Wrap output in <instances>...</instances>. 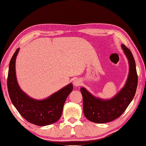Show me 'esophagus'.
<instances>
[{"label": "esophagus", "instance_id": "34e87169", "mask_svg": "<svg viewBox=\"0 0 146 146\" xmlns=\"http://www.w3.org/2000/svg\"><path fill=\"white\" fill-rule=\"evenodd\" d=\"M73 84H74L75 86H76V87H77V86H80V85L81 84V81L80 79H76L75 80H74V81H73Z\"/></svg>", "mask_w": 146, "mask_h": 146}]
</instances>
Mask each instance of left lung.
Returning <instances> with one entry per match:
<instances>
[{
  "label": "left lung",
  "instance_id": "1",
  "mask_svg": "<svg viewBox=\"0 0 146 146\" xmlns=\"http://www.w3.org/2000/svg\"><path fill=\"white\" fill-rule=\"evenodd\" d=\"M121 46L128 58L130 70L125 86L120 92L111 100H104L93 97L84 88H81L84 114L90 121L105 123L117 119L125 111L135 94L138 83L135 62L130 49L124 44Z\"/></svg>",
  "mask_w": 146,
  "mask_h": 146
}]
</instances>
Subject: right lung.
Segmentation results:
<instances>
[{"mask_svg": "<svg viewBox=\"0 0 146 146\" xmlns=\"http://www.w3.org/2000/svg\"><path fill=\"white\" fill-rule=\"evenodd\" d=\"M16 49L9 63L7 90L13 104L27 121L37 126L49 125L56 122L62 116L63 107L68 95L73 90L72 84L54 93L45 100H37L29 97L19 87L15 72Z\"/></svg>", "mask_w": 146, "mask_h": 146, "instance_id": "obj_1", "label": "right lung"}]
</instances>
